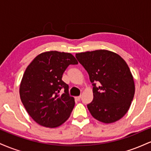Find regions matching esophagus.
I'll use <instances>...</instances> for the list:
<instances>
[{
    "instance_id": "34e87169",
    "label": "esophagus",
    "mask_w": 151,
    "mask_h": 151,
    "mask_svg": "<svg viewBox=\"0 0 151 151\" xmlns=\"http://www.w3.org/2000/svg\"><path fill=\"white\" fill-rule=\"evenodd\" d=\"M81 97V96H76V97H75V99H76V100H77V101H79V100H80Z\"/></svg>"
}]
</instances>
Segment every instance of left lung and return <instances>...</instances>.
<instances>
[{
  "label": "left lung",
  "instance_id": "1",
  "mask_svg": "<svg viewBox=\"0 0 151 151\" xmlns=\"http://www.w3.org/2000/svg\"><path fill=\"white\" fill-rule=\"evenodd\" d=\"M75 56L93 83V99L87 105L91 116L104 124L120 120L129 111L135 93L133 75L125 60L106 50L77 53Z\"/></svg>",
  "mask_w": 151,
  "mask_h": 151
}]
</instances>
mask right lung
Here are the masks:
<instances>
[{
	"mask_svg": "<svg viewBox=\"0 0 151 151\" xmlns=\"http://www.w3.org/2000/svg\"><path fill=\"white\" fill-rule=\"evenodd\" d=\"M77 64L72 54L47 51L38 55L26 68L20 97L29 115L40 126L56 128L70 118L75 102L62 77L69 65ZM62 88L63 94L59 93Z\"/></svg>",
	"mask_w": 151,
	"mask_h": 151,
	"instance_id": "right-lung-1",
	"label": "right lung"
}]
</instances>
